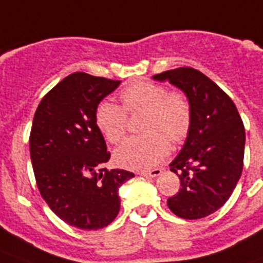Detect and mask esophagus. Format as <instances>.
<instances>
[{
  "label": "esophagus",
  "mask_w": 263,
  "mask_h": 263,
  "mask_svg": "<svg viewBox=\"0 0 263 263\" xmlns=\"http://www.w3.org/2000/svg\"><path fill=\"white\" fill-rule=\"evenodd\" d=\"M140 176L142 177H158L162 174V168H152V170H144V172H140L138 173Z\"/></svg>",
  "instance_id": "1"
}]
</instances>
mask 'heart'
Segmentation results:
<instances>
[{
  "label": "heart",
  "instance_id": "obj_1",
  "mask_svg": "<svg viewBox=\"0 0 263 263\" xmlns=\"http://www.w3.org/2000/svg\"><path fill=\"white\" fill-rule=\"evenodd\" d=\"M122 107L103 100L97 104L95 121L111 144H121L127 136V114L145 112L141 130L145 134L130 138L115 152V160L127 168L141 170L160 163L170 152V142L180 144L192 125V107L181 90L154 81H138L121 91Z\"/></svg>",
  "mask_w": 263,
  "mask_h": 263
}]
</instances>
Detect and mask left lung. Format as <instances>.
I'll use <instances>...</instances> for the list:
<instances>
[{"label":"left lung","instance_id":"obj_1","mask_svg":"<svg viewBox=\"0 0 263 263\" xmlns=\"http://www.w3.org/2000/svg\"><path fill=\"white\" fill-rule=\"evenodd\" d=\"M176 85L188 96L192 125L182 149L170 163L181 188L167 205L184 219H199L221 209L243 172L246 132L232 99L209 77L180 67L154 77Z\"/></svg>","mask_w":263,"mask_h":263}]
</instances>
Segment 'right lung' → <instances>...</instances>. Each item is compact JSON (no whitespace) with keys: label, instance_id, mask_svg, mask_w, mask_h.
<instances>
[{"label":"right lung","instance_id":"obj_1","mask_svg":"<svg viewBox=\"0 0 263 263\" xmlns=\"http://www.w3.org/2000/svg\"><path fill=\"white\" fill-rule=\"evenodd\" d=\"M121 81L74 72L44 96L34 115L30 155L41 196L59 218L83 231L112 222L119 188L134 174L108 170L111 158L95 121L97 104Z\"/></svg>","mask_w":263,"mask_h":263}]
</instances>
